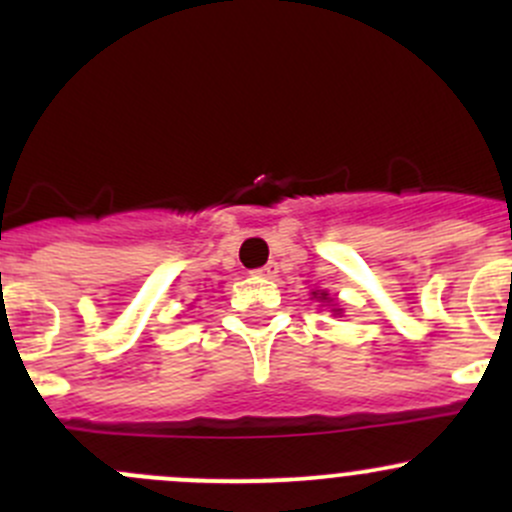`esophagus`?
I'll return each mask as SVG.
<instances>
[{
	"label": "esophagus",
	"instance_id": "1",
	"mask_svg": "<svg viewBox=\"0 0 512 512\" xmlns=\"http://www.w3.org/2000/svg\"><path fill=\"white\" fill-rule=\"evenodd\" d=\"M255 275L275 277L277 275V265H275V262H270V265H265V267H260V270H255Z\"/></svg>",
	"mask_w": 512,
	"mask_h": 512
}]
</instances>
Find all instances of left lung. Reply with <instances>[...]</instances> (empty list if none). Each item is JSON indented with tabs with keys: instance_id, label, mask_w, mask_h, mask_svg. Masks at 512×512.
<instances>
[{
	"instance_id": "8db88e82",
	"label": "left lung",
	"mask_w": 512,
	"mask_h": 512,
	"mask_svg": "<svg viewBox=\"0 0 512 512\" xmlns=\"http://www.w3.org/2000/svg\"><path fill=\"white\" fill-rule=\"evenodd\" d=\"M314 294V299H319V302H324V299H327L329 302V297H327V292H312ZM334 314H342V309H332Z\"/></svg>"
}]
</instances>
